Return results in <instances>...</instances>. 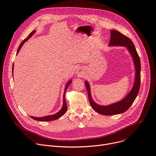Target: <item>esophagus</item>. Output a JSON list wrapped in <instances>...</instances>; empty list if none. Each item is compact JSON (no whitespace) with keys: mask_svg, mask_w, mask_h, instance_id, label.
I'll list each match as a JSON object with an SVG mask.
<instances>
[{"mask_svg":"<svg viewBox=\"0 0 156 156\" xmlns=\"http://www.w3.org/2000/svg\"><path fill=\"white\" fill-rule=\"evenodd\" d=\"M77 73H78V75H81L82 74V72H81V71L80 69H78V71H77Z\"/></svg>","mask_w":156,"mask_h":156,"instance_id":"1","label":"esophagus"}]
</instances>
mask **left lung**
Here are the masks:
<instances>
[{
    "mask_svg": "<svg viewBox=\"0 0 156 156\" xmlns=\"http://www.w3.org/2000/svg\"><path fill=\"white\" fill-rule=\"evenodd\" d=\"M111 38L109 46H124L127 48L133 58L135 69L136 78L133 87L131 91L120 101L108 106H101L95 103L91 98L90 88L88 81H85V85L88 91V98L91 108L97 112L103 115H115L122 113L127 111L132 105L136 98L140 84V62L138 53L132 40L117 30H110Z\"/></svg>",
    "mask_w": 156,
    "mask_h": 156,
    "instance_id": "obj_1",
    "label": "left lung"
}]
</instances>
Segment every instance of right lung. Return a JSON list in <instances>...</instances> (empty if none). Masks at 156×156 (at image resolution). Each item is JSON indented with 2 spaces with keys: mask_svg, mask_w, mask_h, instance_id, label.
Instances as JSON below:
<instances>
[{
  "mask_svg": "<svg viewBox=\"0 0 156 156\" xmlns=\"http://www.w3.org/2000/svg\"><path fill=\"white\" fill-rule=\"evenodd\" d=\"M35 32V30H34L32 31L30 34L28 36V37L27 38H25L22 43L20 44V45H19V48H18V50H17V54L19 53V51H20L21 47H22V45H23V44L25 43V42L26 41H27L28 40H29L34 34V33ZM13 66H12V74H13ZM72 83V81L69 80L67 84L66 85L65 87V91H64V94H63V107L62 108L60 109V111H59L57 113H56V114L53 115H50V116H44V117H41V118H36V117H33V116H30L32 119L36 120V121H53V120H56L58 119L59 118H60L61 116H62L64 113L67 110V105H66V101H65V91L68 88V87L69 86V84Z\"/></svg>",
  "mask_w": 156,
  "mask_h": 156,
  "instance_id": "right-lung-1",
  "label": "right lung"
}]
</instances>
